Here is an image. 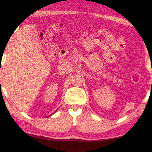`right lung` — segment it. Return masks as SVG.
Masks as SVG:
<instances>
[{
	"instance_id": "add662e5",
	"label": "right lung",
	"mask_w": 152,
	"mask_h": 152,
	"mask_svg": "<svg viewBox=\"0 0 152 152\" xmlns=\"http://www.w3.org/2000/svg\"><path fill=\"white\" fill-rule=\"evenodd\" d=\"M57 112V110H56V112ZM55 112H54V113H55ZM53 115V114H50V115H48V116H47V117H50V116H51V115Z\"/></svg>"
}]
</instances>
